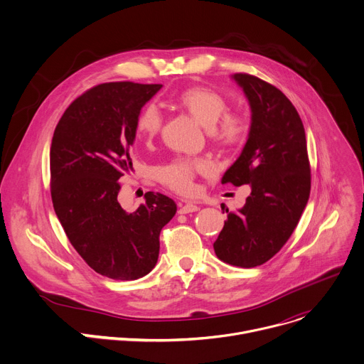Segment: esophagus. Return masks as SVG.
Returning a JSON list of instances; mask_svg holds the SVG:
<instances>
[{
    "label": "esophagus",
    "instance_id": "obj_1",
    "mask_svg": "<svg viewBox=\"0 0 364 364\" xmlns=\"http://www.w3.org/2000/svg\"><path fill=\"white\" fill-rule=\"evenodd\" d=\"M197 210H198V205H196L193 203H180V209H178L180 215H187V213H193Z\"/></svg>",
    "mask_w": 364,
    "mask_h": 364
}]
</instances>
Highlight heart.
Masks as SVG:
<instances>
[{
    "instance_id": "obj_1",
    "label": "heart",
    "mask_w": 364,
    "mask_h": 364,
    "mask_svg": "<svg viewBox=\"0 0 364 364\" xmlns=\"http://www.w3.org/2000/svg\"><path fill=\"white\" fill-rule=\"evenodd\" d=\"M177 102L203 128L210 131L216 142L232 146L245 138L246 124L242 118L236 115H225L222 120L220 119L226 111V100L218 92L203 86H194L181 92ZM161 125L163 117L159 108L148 105L141 111L136 119V132L142 139L151 141L154 136H157ZM209 171L210 166L205 161L177 159L159 168L157 178L177 193L190 194L196 188V176Z\"/></svg>"
}]
</instances>
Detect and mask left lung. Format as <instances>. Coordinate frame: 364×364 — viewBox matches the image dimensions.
<instances>
[{
    "instance_id": "1",
    "label": "left lung",
    "mask_w": 364,
    "mask_h": 364,
    "mask_svg": "<svg viewBox=\"0 0 364 364\" xmlns=\"http://www.w3.org/2000/svg\"><path fill=\"white\" fill-rule=\"evenodd\" d=\"M232 80L247 99L250 127L222 184H249L250 194L228 215L213 247L220 261L255 268L278 253L296 228L309 198L311 170L304 125L291 100L259 77L236 73Z\"/></svg>"
}]
</instances>
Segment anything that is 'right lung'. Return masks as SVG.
<instances>
[{
    "label": "right lung",
    "instance_id": "1",
    "mask_svg": "<svg viewBox=\"0 0 364 364\" xmlns=\"http://www.w3.org/2000/svg\"><path fill=\"white\" fill-rule=\"evenodd\" d=\"M163 85L102 83L60 118L50 146L51 200L76 252L97 274L134 281L159 261L160 232L174 218L173 198L148 191L145 204L124 210L118 180L132 170L129 149L142 107Z\"/></svg>",
    "mask_w": 364,
    "mask_h": 364
}]
</instances>
